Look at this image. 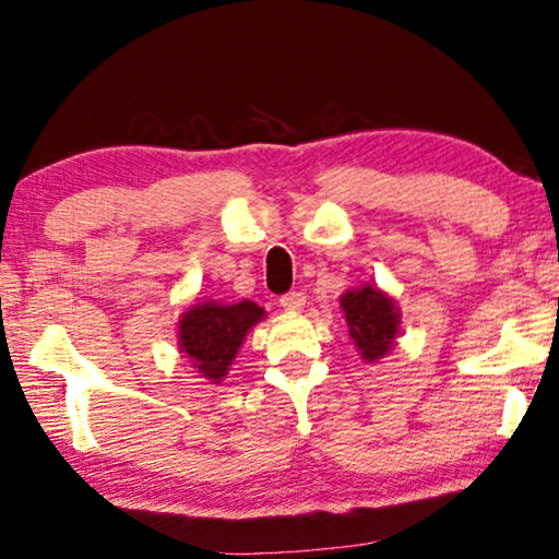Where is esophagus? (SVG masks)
<instances>
[{
  "label": "esophagus",
  "mask_w": 559,
  "mask_h": 559,
  "mask_svg": "<svg viewBox=\"0 0 559 559\" xmlns=\"http://www.w3.org/2000/svg\"><path fill=\"white\" fill-rule=\"evenodd\" d=\"M304 306H306V296L300 294V290H290V294L281 296V308L286 313H300L304 311Z\"/></svg>",
  "instance_id": "obj_1"
}]
</instances>
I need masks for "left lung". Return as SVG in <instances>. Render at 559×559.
<instances>
[{"instance_id":"obj_1","label":"left lung","mask_w":559,"mask_h":559,"mask_svg":"<svg viewBox=\"0 0 559 559\" xmlns=\"http://www.w3.org/2000/svg\"><path fill=\"white\" fill-rule=\"evenodd\" d=\"M341 311L362 360L378 362L393 350L395 338L401 335V308L393 296L373 283H362L341 296Z\"/></svg>"}]
</instances>
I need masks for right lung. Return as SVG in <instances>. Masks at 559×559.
Instances as JSON below:
<instances>
[{"mask_svg":"<svg viewBox=\"0 0 559 559\" xmlns=\"http://www.w3.org/2000/svg\"><path fill=\"white\" fill-rule=\"evenodd\" d=\"M263 318L265 311L253 300H238V304L201 300L181 313L176 325V345L201 378L221 383L234 366L248 331Z\"/></svg>","mask_w":559,"mask_h":559,"instance_id":"1","label":"right lung"}]
</instances>
